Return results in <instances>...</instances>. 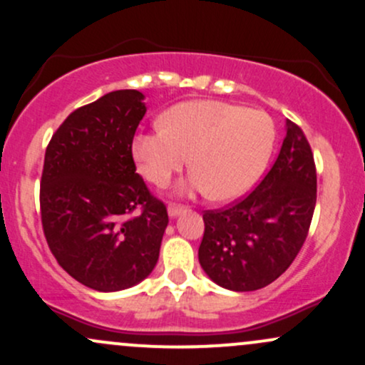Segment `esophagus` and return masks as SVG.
<instances>
[{"label":"esophagus","mask_w":365,"mask_h":365,"mask_svg":"<svg viewBox=\"0 0 365 365\" xmlns=\"http://www.w3.org/2000/svg\"><path fill=\"white\" fill-rule=\"evenodd\" d=\"M185 206H180V204H170L168 206V215L171 216V217H175V216H178L180 212H183L185 211Z\"/></svg>","instance_id":"obj_1"}]
</instances>
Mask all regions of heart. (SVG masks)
I'll use <instances>...</instances> for the list:
<instances>
[{
  "label": "heart",
  "instance_id": "1",
  "mask_svg": "<svg viewBox=\"0 0 365 365\" xmlns=\"http://www.w3.org/2000/svg\"><path fill=\"white\" fill-rule=\"evenodd\" d=\"M267 113L223 101H187L171 106L161 125L139 132L132 153L150 183L165 187L188 163L187 187L215 200L242 195L261 177L274 144Z\"/></svg>",
  "mask_w": 365,
  "mask_h": 365
}]
</instances>
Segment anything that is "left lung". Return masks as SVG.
<instances>
[{
    "mask_svg": "<svg viewBox=\"0 0 365 365\" xmlns=\"http://www.w3.org/2000/svg\"><path fill=\"white\" fill-rule=\"evenodd\" d=\"M317 197L316 163L302 128L287 120L274 165L252 192L204 211L199 262L212 282L252 292L279 278L295 261Z\"/></svg>",
    "mask_w": 365,
    "mask_h": 365,
    "instance_id": "obj_1",
    "label": "left lung"
}]
</instances>
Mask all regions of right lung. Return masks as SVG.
Here are the masks:
<instances>
[{
  "mask_svg": "<svg viewBox=\"0 0 365 365\" xmlns=\"http://www.w3.org/2000/svg\"><path fill=\"white\" fill-rule=\"evenodd\" d=\"M144 96L104 94L66 116L46 148L41 221L58 264L78 283L118 292L156 266L168 211L137 173L132 142Z\"/></svg>",
  "mask_w": 365,
  "mask_h": 365,
  "instance_id": "right-lung-1",
  "label": "right lung"
}]
</instances>
